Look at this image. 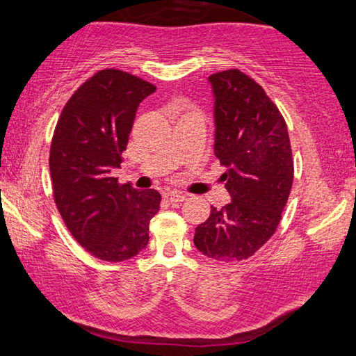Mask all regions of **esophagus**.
Listing matches in <instances>:
<instances>
[{
    "mask_svg": "<svg viewBox=\"0 0 356 356\" xmlns=\"http://www.w3.org/2000/svg\"><path fill=\"white\" fill-rule=\"evenodd\" d=\"M165 199L168 202H172V203H179V202L186 200V195L181 194V192H178V191H170V192H167V194H165Z\"/></svg>",
    "mask_w": 356,
    "mask_h": 356,
    "instance_id": "1",
    "label": "esophagus"
}]
</instances>
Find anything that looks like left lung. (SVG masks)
I'll use <instances>...</instances> for the list:
<instances>
[{
	"mask_svg": "<svg viewBox=\"0 0 356 356\" xmlns=\"http://www.w3.org/2000/svg\"><path fill=\"white\" fill-rule=\"evenodd\" d=\"M214 95V154L232 202L195 229L194 244L219 264L246 260L276 232L293 183L284 116L265 90L238 69L208 77Z\"/></svg>",
	"mask_w": 356,
	"mask_h": 356,
	"instance_id": "obj_1",
	"label": "left lung"
}]
</instances>
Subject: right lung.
<instances>
[{"label":"right lung","instance_id":"right-lung-1","mask_svg":"<svg viewBox=\"0 0 356 356\" xmlns=\"http://www.w3.org/2000/svg\"><path fill=\"white\" fill-rule=\"evenodd\" d=\"M156 86L120 69H102L79 86L58 120L50 147L54 199L71 235L95 257L118 264L147 248L161 194L112 177L137 108Z\"/></svg>","mask_w":356,"mask_h":356}]
</instances>
